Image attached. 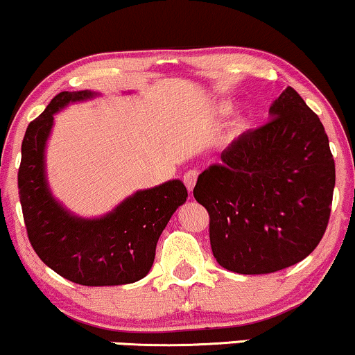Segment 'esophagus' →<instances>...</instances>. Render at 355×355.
<instances>
[{"instance_id":"1","label":"esophagus","mask_w":355,"mask_h":355,"mask_svg":"<svg viewBox=\"0 0 355 355\" xmlns=\"http://www.w3.org/2000/svg\"><path fill=\"white\" fill-rule=\"evenodd\" d=\"M198 176H199V173H198V171H196V169L187 171V173L184 174V184H186V187H187V191L194 189L196 181H198Z\"/></svg>"}]
</instances>
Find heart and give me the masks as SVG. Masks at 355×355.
I'll return each mask as SVG.
<instances>
[{"label": "heart", "mask_w": 355, "mask_h": 355, "mask_svg": "<svg viewBox=\"0 0 355 355\" xmlns=\"http://www.w3.org/2000/svg\"><path fill=\"white\" fill-rule=\"evenodd\" d=\"M214 110H216L217 115H227V113L232 112V105L229 102H218L214 107Z\"/></svg>", "instance_id": "heart-1"}]
</instances>
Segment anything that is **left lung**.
<instances>
[{
  "mask_svg": "<svg viewBox=\"0 0 355 355\" xmlns=\"http://www.w3.org/2000/svg\"><path fill=\"white\" fill-rule=\"evenodd\" d=\"M268 115V123L234 139L194 187L211 217L217 263L242 275L304 260L331 216L336 168L321 120L291 87Z\"/></svg>",
  "mask_w": 355,
  "mask_h": 355,
  "instance_id": "1",
  "label": "left lung"
}]
</instances>
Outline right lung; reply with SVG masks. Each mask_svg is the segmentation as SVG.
<instances>
[{
  "label": "right lung",
  "instance_id": "add662e5",
  "mask_svg": "<svg viewBox=\"0 0 355 355\" xmlns=\"http://www.w3.org/2000/svg\"><path fill=\"white\" fill-rule=\"evenodd\" d=\"M97 92H60L26 130L17 173L19 200L29 242L37 257L65 279L85 286H115L150 273L156 243L171 216L186 202L179 179L139 189L105 216L87 218L65 209L52 194L46 174V146L54 115Z\"/></svg>",
  "mask_w": 355,
  "mask_h": 355
}]
</instances>
